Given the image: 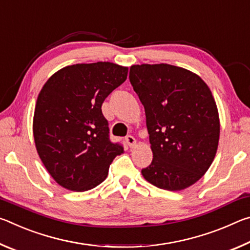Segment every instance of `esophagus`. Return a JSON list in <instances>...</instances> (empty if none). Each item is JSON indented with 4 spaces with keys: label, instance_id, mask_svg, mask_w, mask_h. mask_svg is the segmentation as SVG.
Wrapping results in <instances>:
<instances>
[{
    "label": "esophagus",
    "instance_id": "1",
    "mask_svg": "<svg viewBox=\"0 0 250 250\" xmlns=\"http://www.w3.org/2000/svg\"><path fill=\"white\" fill-rule=\"evenodd\" d=\"M125 141L131 149H133V147H135V146H137V140H135V138L132 137V135H128V137L125 138Z\"/></svg>",
    "mask_w": 250,
    "mask_h": 250
}]
</instances>
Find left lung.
Returning <instances> with one entry per match:
<instances>
[{
	"label": "left lung",
	"mask_w": 250,
	"mask_h": 250,
	"mask_svg": "<svg viewBox=\"0 0 250 250\" xmlns=\"http://www.w3.org/2000/svg\"><path fill=\"white\" fill-rule=\"evenodd\" d=\"M129 78L145 107L153 153L143 177L173 192L195 184L213 163L221 132L208 86L193 71L168 64L132 65Z\"/></svg>",
	"instance_id": "8db88e82"
}]
</instances>
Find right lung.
Wrapping results in <instances>:
<instances>
[{"label": "right lung", "instance_id": "1", "mask_svg": "<svg viewBox=\"0 0 250 250\" xmlns=\"http://www.w3.org/2000/svg\"><path fill=\"white\" fill-rule=\"evenodd\" d=\"M128 67L109 62L76 64L48 78L33 118L35 146L46 170L66 189L84 192L107 179L124 147L109 140L104 99L125 82Z\"/></svg>", "mask_w": 250, "mask_h": 250}]
</instances>
